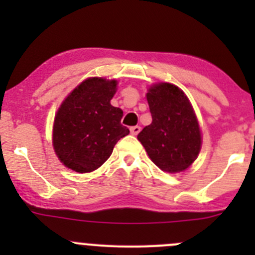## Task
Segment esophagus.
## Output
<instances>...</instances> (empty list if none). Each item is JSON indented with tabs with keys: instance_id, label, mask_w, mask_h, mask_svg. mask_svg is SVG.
Instances as JSON below:
<instances>
[{
	"instance_id": "1",
	"label": "esophagus",
	"mask_w": 255,
	"mask_h": 255,
	"mask_svg": "<svg viewBox=\"0 0 255 255\" xmlns=\"http://www.w3.org/2000/svg\"><path fill=\"white\" fill-rule=\"evenodd\" d=\"M139 132H140L139 126H133V127H130V133H132L133 135H137Z\"/></svg>"
}]
</instances>
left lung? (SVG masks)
<instances>
[{
    "label": "left lung",
    "instance_id": "1",
    "mask_svg": "<svg viewBox=\"0 0 255 255\" xmlns=\"http://www.w3.org/2000/svg\"><path fill=\"white\" fill-rule=\"evenodd\" d=\"M151 123L138 140L156 166L168 173L189 168L201 148L199 123L189 99L175 85H154L146 94Z\"/></svg>",
    "mask_w": 255,
    "mask_h": 255
}]
</instances>
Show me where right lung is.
<instances>
[{
  "label": "right lung",
  "mask_w": 255,
  "mask_h": 255,
  "mask_svg": "<svg viewBox=\"0 0 255 255\" xmlns=\"http://www.w3.org/2000/svg\"><path fill=\"white\" fill-rule=\"evenodd\" d=\"M116 86V80L87 79L61 104L54 120L53 145L65 166L78 173L94 171L129 133L121 123L122 110L110 104Z\"/></svg>",
  "instance_id": "obj_1"
}]
</instances>
